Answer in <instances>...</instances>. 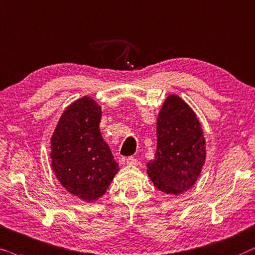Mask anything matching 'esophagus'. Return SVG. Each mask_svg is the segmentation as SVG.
Instances as JSON below:
<instances>
[{
	"label": "esophagus",
	"instance_id": "obj_1",
	"mask_svg": "<svg viewBox=\"0 0 255 255\" xmlns=\"http://www.w3.org/2000/svg\"><path fill=\"white\" fill-rule=\"evenodd\" d=\"M126 162H127L128 165H138V164H140V161H138L137 158L133 157V156L128 157L127 159H126Z\"/></svg>",
	"mask_w": 255,
	"mask_h": 255
}]
</instances>
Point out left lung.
I'll return each mask as SVG.
<instances>
[{
  "label": "left lung",
  "mask_w": 255,
  "mask_h": 255,
  "mask_svg": "<svg viewBox=\"0 0 255 255\" xmlns=\"http://www.w3.org/2000/svg\"><path fill=\"white\" fill-rule=\"evenodd\" d=\"M156 136L157 149L147 174L159 191L179 195L195 184L205 163L201 122L182 98L170 94L158 113Z\"/></svg>",
  "instance_id": "1"
}]
</instances>
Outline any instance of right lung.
I'll return each instance as SVG.
<instances>
[{
	"instance_id": "right-lung-1",
	"label": "right lung",
	"mask_w": 255,
	"mask_h": 255,
	"mask_svg": "<svg viewBox=\"0 0 255 255\" xmlns=\"http://www.w3.org/2000/svg\"><path fill=\"white\" fill-rule=\"evenodd\" d=\"M101 107L90 97L64 111L50 142L51 167L71 195L91 203L105 195L119 164L100 133Z\"/></svg>"
}]
</instances>
